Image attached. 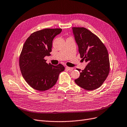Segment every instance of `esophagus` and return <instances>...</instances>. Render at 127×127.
Returning a JSON list of instances; mask_svg holds the SVG:
<instances>
[{
    "instance_id": "34e87169",
    "label": "esophagus",
    "mask_w": 127,
    "mask_h": 127,
    "mask_svg": "<svg viewBox=\"0 0 127 127\" xmlns=\"http://www.w3.org/2000/svg\"><path fill=\"white\" fill-rule=\"evenodd\" d=\"M65 68H66V69H67L68 71H72V69H73V67H68V66H66V67H65Z\"/></svg>"
}]
</instances>
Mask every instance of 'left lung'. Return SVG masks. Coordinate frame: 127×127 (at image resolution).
<instances>
[{"label":"left lung","instance_id":"obj_1","mask_svg":"<svg viewBox=\"0 0 127 127\" xmlns=\"http://www.w3.org/2000/svg\"><path fill=\"white\" fill-rule=\"evenodd\" d=\"M72 30L81 58L87 63L75 82L86 90H96L109 74L110 63L107 48L99 37L86 28L73 27Z\"/></svg>","mask_w":127,"mask_h":127}]
</instances>
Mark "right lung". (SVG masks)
I'll return each mask as SVG.
<instances>
[{
    "mask_svg": "<svg viewBox=\"0 0 127 127\" xmlns=\"http://www.w3.org/2000/svg\"><path fill=\"white\" fill-rule=\"evenodd\" d=\"M61 29H45L32 33L23 46L19 58L20 71L24 79L34 90L44 91L52 87L63 65L46 63L44 57L50 55L52 41Z\"/></svg>",
    "mask_w": 127,
    "mask_h": 127,
    "instance_id": "right-lung-1",
    "label": "right lung"
}]
</instances>
